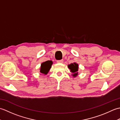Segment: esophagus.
I'll use <instances>...</instances> for the list:
<instances>
[{
  "instance_id": "esophagus-1",
  "label": "esophagus",
  "mask_w": 120,
  "mask_h": 120,
  "mask_svg": "<svg viewBox=\"0 0 120 120\" xmlns=\"http://www.w3.org/2000/svg\"><path fill=\"white\" fill-rule=\"evenodd\" d=\"M57 63H62L63 62V60H57Z\"/></svg>"
}]
</instances>
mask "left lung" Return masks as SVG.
Instances as JSON below:
<instances>
[{
	"instance_id": "left-lung-1",
	"label": "left lung",
	"mask_w": 120,
	"mask_h": 120,
	"mask_svg": "<svg viewBox=\"0 0 120 120\" xmlns=\"http://www.w3.org/2000/svg\"><path fill=\"white\" fill-rule=\"evenodd\" d=\"M68 68L70 70V72L72 73V76L74 77H75L78 74V68L79 66L77 63L74 62L73 63H71L70 64L68 65Z\"/></svg>"
}]
</instances>
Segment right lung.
I'll return each instance as SVG.
<instances>
[{"instance_id":"add662e5","label":"right lung","mask_w":120,"mask_h":120,"mask_svg":"<svg viewBox=\"0 0 120 120\" xmlns=\"http://www.w3.org/2000/svg\"><path fill=\"white\" fill-rule=\"evenodd\" d=\"M52 61L51 60H48L46 61L43 62L41 64V67L40 68V72L44 75H46L52 68Z\"/></svg>"}]
</instances>
